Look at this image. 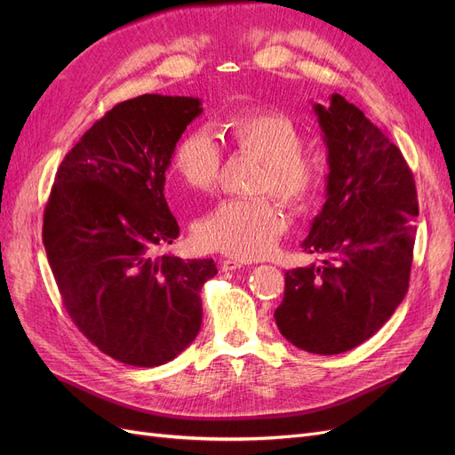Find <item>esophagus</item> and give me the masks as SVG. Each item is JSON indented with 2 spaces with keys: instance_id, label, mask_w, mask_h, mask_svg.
<instances>
[{
  "instance_id": "esophagus-1",
  "label": "esophagus",
  "mask_w": 455,
  "mask_h": 455,
  "mask_svg": "<svg viewBox=\"0 0 455 455\" xmlns=\"http://www.w3.org/2000/svg\"><path fill=\"white\" fill-rule=\"evenodd\" d=\"M243 267V264L242 261H237V259H230V258H227V259H223L221 261V271H235V269H242Z\"/></svg>"
}]
</instances>
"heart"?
Returning <instances> with one entry per match:
<instances>
[{"instance_id": "1", "label": "heart", "mask_w": 455, "mask_h": 455, "mask_svg": "<svg viewBox=\"0 0 455 455\" xmlns=\"http://www.w3.org/2000/svg\"><path fill=\"white\" fill-rule=\"evenodd\" d=\"M228 132L242 153L264 160L254 194H275L288 206H304L315 197L323 160L304 151V134L293 119L276 108L254 107L228 119ZM223 155L206 131L188 132L173 151L172 170L191 191L208 194L220 182ZM285 230L282 208L271 197L230 199L197 225L199 242L237 259L267 256Z\"/></svg>"}]
</instances>
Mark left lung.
Wrapping results in <instances>:
<instances>
[{"label":"left lung","mask_w":455,"mask_h":455,"mask_svg":"<svg viewBox=\"0 0 455 455\" xmlns=\"http://www.w3.org/2000/svg\"><path fill=\"white\" fill-rule=\"evenodd\" d=\"M314 110L330 173L300 247L321 264L285 273L275 321L297 348L331 355L372 338L408 293L419 204L400 149L360 108L331 93Z\"/></svg>","instance_id":"left-lung-1"}]
</instances>
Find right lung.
<instances>
[{
    "label": "right lung",
    "mask_w": 455,
    "mask_h": 455,
    "mask_svg": "<svg viewBox=\"0 0 455 455\" xmlns=\"http://www.w3.org/2000/svg\"><path fill=\"white\" fill-rule=\"evenodd\" d=\"M197 98L146 93L116 105L55 175L42 240L66 312L103 354L132 367L172 362L197 338L213 259L156 254L179 237L165 172Z\"/></svg>",
    "instance_id": "1"
}]
</instances>
